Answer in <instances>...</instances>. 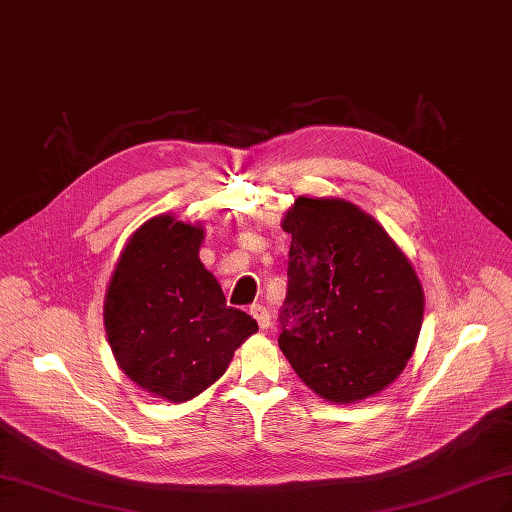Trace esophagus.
<instances>
[{
	"label": "esophagus",
	"mask_w": 512,
	"mask_h": 512,
	"mask_svg": "<svg viewBox=\"0 0 512 512\" xmlns=\"http://www.w3.org/2000/svg\"><path fill=\"white\" fill-rule=\"evenodd\" d=\"M250 314L254 316V320L258 322V327L265 331L267 327H269V322H271V316H269V309L265 307V305H252L250 307Z\"/></svg>",
	"instance_id": "34e87169"
}]
</instances>
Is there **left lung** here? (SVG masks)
I'll use <instances>...</instances> for the list:
<instances>
[{
  "label": "left lung",
  "mask_w": 512,
  "mask_h": 512,
  "mask_svg": "<svg viewBox=\"0 0 512 512\" xmlns=\"http://www.w3.org/2000/svg\"><path fill=\"white\" fill-rule=\"evenodd\" d=\"M280 344L297 376L331 404L384 391L416 348L425 294L408 256L344 198L299 196Z\"/></svg>",
  "instance_id": "obj_1"
}]
</instances>
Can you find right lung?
<instances>
[{"label":"right lung","instance_id":"right-lung-1","mask_svg":"<svg viewBox=\"0 0 512 512\" xmlns=\"http://www.w3.org/2000/svg\"><path fill=\"white\" fill-rule=\"evenodd\" d=\"M205 228L156 215L132 232L104 297V329L119 369L153 397L183 404L224 376L258 331L228 307L198 258Z\"/></svg>","mask_w":512,"mask_h":512}]
</instances>
